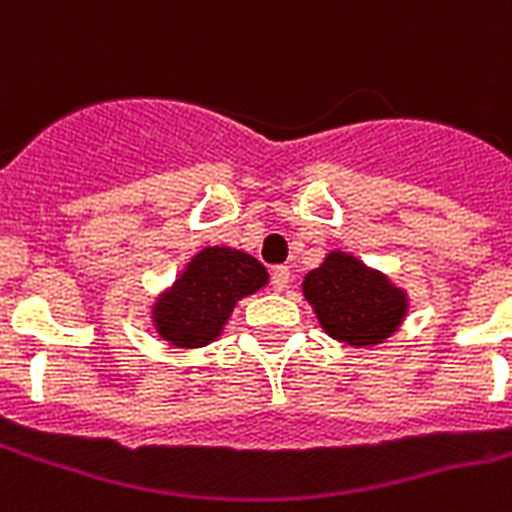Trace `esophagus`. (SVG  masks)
Wrapping results in <instances>:
<instances>
[{
  "label": "esophagus",
  "instance_id": "1",
  "mask_svg": "<svg viewBox=\"0 0 512 512\" xmlns=\"http://www.w3.org/2000/svg\"><path fill=\"white\" fill-rule=\"evenodd\" d=\"M289 278H292V270L286 268V265H278V268H273V276H270V286H273L276 292H284L286 286H289Z\"/></svg>",
  "mask_w": 512,
  "mask_h": 512
}]
</instances>
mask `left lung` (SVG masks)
I'll use <instances>...</instances> for the list:
<instances>
[{
  "label": "left lung",
  "mask_w": 512,
  "mask_h": 512,
  "mask_svg": "<svg viewBox=\"0 0 512 512\" xmlns=\"http://www.w3.org/2000/svg\"><path fill=\"white\" fill-rule=\"evenodd\" d=\"M302 294L331 339L350 347H376L402 326L410 299L402 286L360 257L334 249L307 270Z\"/></svg>",
  "instance_id": "8db88e82"
}]
</instances>
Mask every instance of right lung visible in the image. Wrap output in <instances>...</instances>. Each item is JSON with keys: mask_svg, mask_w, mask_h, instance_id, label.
Returning a JSON list of instances; mask_svg holds the SVG:
<instances>
[{"mask_svg": "<svg viewBox=\"0 0 512 512\" xmlns=\"http://www.w3.org/2000/svg\"><path fill=\"white\" fill-rule=\"evenodd\" d=\"M265 284L268 270L242 249L226 244L199 249L176 281L157 294L152 326L170 347H207L223 334L236 302L260 292Z\"/></svg>", "mask_w": 512, "mask_h": 512, "instance_id": "right-lung-1", "label": "right lung"}]
</instances>
